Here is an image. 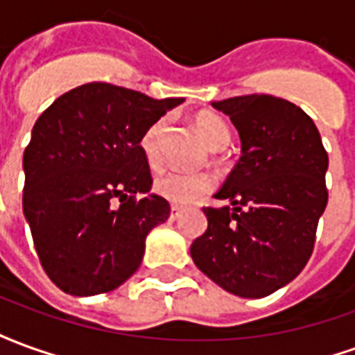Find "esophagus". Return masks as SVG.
<instances>
[{
	"label": "esophagus",
	"instance_id": "esophagus-1",
	"mask_svg": "<svg viewBox=\"0 0 355 355\" xmlns=\"http://www.w3.org/2000/svg\"><path fill=\"white\" fill-rule=\"evenodd\" d=\"M180 215H182V209L177 207V205H173V207H171V220H178Z\"/></svg>",
	"mask_w": 355,
	"mask_h": 355
}]
</instances>
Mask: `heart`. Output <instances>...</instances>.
Wrapping results in <instances>:
<instances>
[{
    "mask_svg": "<svg viewBox=\"0 0 355 355\" xmlns=\"http://www.w3.org/2000/svg\"><path fill=\"white\" fill-rule=\"evenodd\" d=\"M167 127L165 119H157L155 123L148 127V131L142 135L140 150L146 157L150 167H157L162 163V152H159V140ZM196 129L200 132L203 142L211 150H223L230 142V129L224 123L223 117L211 112H203L196 117ZM213 186V180L203 173H180V171H165L159 173L154 180V192L167 200L173 205H188L193 200L207 193Z\"/></svg>",
    "mask_w": 355,
    "mask_h": 355,
    "instance_id": "obj_1",
    "label": "heart"
}]
</instances>
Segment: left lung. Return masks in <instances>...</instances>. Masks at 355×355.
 <instances>
[{"label": "left lung", "mask_w": 355, "mask_h": 355, "mask_svg": "<svg viewBox=\"0 0 355 355\" xmlns=\"http://www.w3.org/2000/svg\"><path fill=\"white\" fill-rule=\"evenodd\" d=\"M238 129L241 157L205 207L207 232L190 247L196 266L224 291L262 298L297 277L327 207L329 157L304 110L272 94L211 102Z\"/></svg>", "instance_id": "1"}]
</instances>
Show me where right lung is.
Listing matches in <instances>:
<instances>
[{
  "label": "right lung",
  "instance_id": "1",
  "mask_svg": "<svg viewBox=\"0 0 355 355\" xmlns=\"http://www.w3.org/2000/svg\"><path fill=\"white\" fill-rule=\"evenodd\" d=\"M182 102L85 83L37 117L22 157V211L58 289L93 297L139 270L146 236L171 213L169 201L150 192L140 140Z\"/></svg>",
  "mask_w": 355,
  "mask_h": 355
}]
</instances>
